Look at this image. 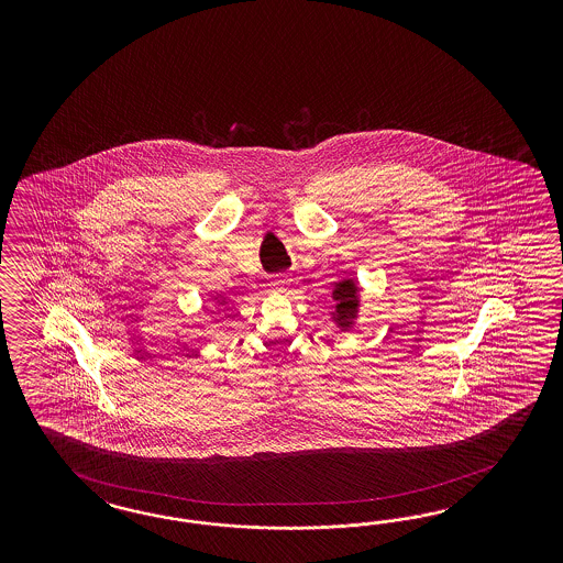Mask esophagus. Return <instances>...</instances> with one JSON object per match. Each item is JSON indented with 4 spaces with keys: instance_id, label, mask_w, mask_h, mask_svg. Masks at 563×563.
<instances>
[{
    "instance_id": "1",
    "label": "esophagus",
    "mask_w": 563,
    "mask_h": 563,
    "mask_svg": "<svg viewBox=\"0 0 563 563\" xmlns=\"http://www.w3.org/2000/svg\"><path fill=\"white\" fill-rule=\"evenodd\" d=\"M290 278L287 274H278V276H274L273 280H271V287L274 290H280V292H285V290L289 289Z\"/></svg>"
}]
</instances>
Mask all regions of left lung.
<instances>
[{
    "instance_id": "1",
    "label": "left lung",
    "mask_w": 563,
    "mask_h": 563,
    "mask_svg": "<svg viewBox=\"0 0 563 563\" xmlns=\"http://www.w3.org/2000/svg\"><path fill=\"white\" fill-rule=\"evenodd\" d=\"M334 301H336V324L342 330L353 325V318L357 316V285L353 278H346L336 285L334 289Z\"/></svg>"
}]
</instances>
